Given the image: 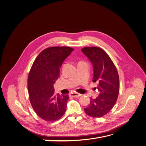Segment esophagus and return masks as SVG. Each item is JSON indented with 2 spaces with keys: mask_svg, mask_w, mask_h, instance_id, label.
Here are the masks:
<instances>
[{
  "mask_svg": "<svg viewBox=\"0 0 146 146\" xmlns=\"http://www.w3.org/2000/svg\"><path fill=\"white\" fill-rule=\"evenodd\" d=\"M69 96L70 97H72V98H78L81 96V94H78V93H76V92H72V93H70Z\"/></svg>",
  "mask_w": 146,
  "mask_h": 146,
  "instance_id": "esophagus-1",
  "label": "esophagus"
}]
</instances>
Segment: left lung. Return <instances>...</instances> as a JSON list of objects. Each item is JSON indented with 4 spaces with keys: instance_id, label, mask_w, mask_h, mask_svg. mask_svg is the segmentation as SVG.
Segmentation results:
<instances>
[{
    "instance_id": "1",
    "label": "left lung",
    "mask_w": 146,
    "mask_h": 146,
    "mask_svg": "<svg viewBox=\"0 0 146 146\" xmlns=\"http://www.w3.org/2000/svg\"><path fill=\"white\" fill-rule=\"evenodd\" d=\"M82 52L92 64V81L99 82L97 89L99 94L96 98H91L85 111L91 117H102L112 109L117 99L119 78L117 69L110 56L101 48L86 47L83 48Z\"/></svg>"
}]
</instances>
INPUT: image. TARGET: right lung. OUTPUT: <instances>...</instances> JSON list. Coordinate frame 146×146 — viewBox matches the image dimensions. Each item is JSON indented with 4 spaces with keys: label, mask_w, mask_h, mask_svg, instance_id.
<instances>
[{
    "label": "right lung",
    "mask_w": 146,
    "mask_h": 146,
    "mask_svg": "<svg viewBox=\"0 0 146 146\" xmlns=\"http://www.w3.org/2000/svg\"><path fill=\"white\" fill-rule=\"evenodd\" d=\"M73 50L69 47L47 48L38 55L30 69V103L37 115L46 121L58 120L65 113L69 96L56 94L54 85L60 76L62 63Z\"/></svg>",
    "instance_id": "obj_1"
}]
</instances>
